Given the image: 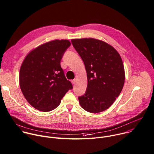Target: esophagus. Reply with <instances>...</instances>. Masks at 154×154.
I'll use <instances>...</instances> for the list:
<instances>
[{
	"instance_id": "34e87169",
	"label": "esophagus",
	"mask_w": 154,
	"mask_h": 154,
	"mask_svg": "<svg viewBox=\"0 0 154 154\" xmlns=\"http://www.w3.org/2000/svg\"><path fill=\"white\" fill-rule=\"evenodd\" d=\"M71 82V83H72V84H75V82H76V80H75V79H74V80H72Z\"/></svg>"
}]
</instances>
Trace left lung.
I'll return each instance as SVG.
<instances>
[{"label":"left lung","mask_w":154,"mask_h":154,"mask_svg":"<svg viewBox=\"0 0 154 154\" xmlns=\"http://www.w3.org/2000/svg\"><path fill=\"white\" fill-rule=\"evenodd\" d=\"M72 44L84 62L88 85L79 97L80 106L91 113L108 109L122 91L125 79L119 53L107 43L92 38L72 39Z\"/></svg>","instance_id":"8db88e82"}]
</instances>
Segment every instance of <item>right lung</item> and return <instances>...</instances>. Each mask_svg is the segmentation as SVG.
I'll use <instances>...</instances> for the list:
<instances>
[{
    "mask_svg": "<svg viewBox=\"0 0 154 154\" xmlns=\"http://www.w3.org/2000/svg\"><path fill=\"white\" fill-rule=\"evenodd\" d=\"M68 40H54L40 45L26 56L19 73L21 91L28 103L43 112L51 111L72 89L60 66Z\"/></svg>",
    "mask_w": 154,
    "mask_h": 154,
    "instance_id": "add662e5",
    "label": "right lung"
}]
</instances>
